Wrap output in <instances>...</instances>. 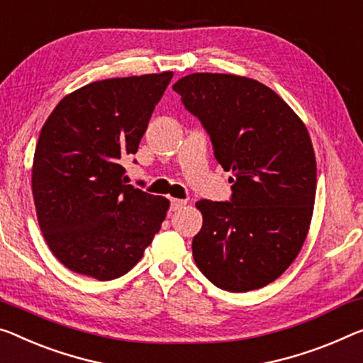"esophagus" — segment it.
Masks as SVG:
<instances>
[{
  "mask_svg": "<svg viewBox=\"0 0 363 363\" xmlns=\"http://www.w3.org/2000/svg\"><path fill=\"white\" fill-rule=\"evenodd\" d=\"M186 203H188L186 199H177V198H174V199L170 201V209L172 211H180L182 208H185Z\"/></svg>",
  "mask_w": 363,
  "mask_h": 363,
  "instance_id": "1",
  "label": "esophagus"
}]
</instances>
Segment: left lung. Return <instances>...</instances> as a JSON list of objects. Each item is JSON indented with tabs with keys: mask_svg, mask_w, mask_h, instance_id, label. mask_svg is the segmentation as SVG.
<instances>
[{
	"mask_svg": "<svg viewBox=\"0 0 363 363\" xmlns=\"http://www.w3.org/2000/svg\"><path fill=\"white\" fill-rule=\"evenodd\" d=\"M209 133L217 162L232 172L230 203L201 199L193 258L214 286L248 292L297 258L316 194L313 144L300 116L261 82L193 72L174 84Z\"/></svg>",
	"mask_w": 363,
	"mask_h": 363,
	"instance_id": "left-lung-1",
	"label": "left lung"
}]
</instances>
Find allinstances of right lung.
I'll use <instances>...</instances> for the list:
<instances>
[{"mask_svg":"<svg viewBox=\"0 0 363 363\" xmlns=\"http://www.w3.org/2000/svg\"><path fill=\"white\" fill-rule=\"evenodd\" d=\"M174 72L91 82L58 102L42 126L32 194L43 238L63 266L111 281L143 258L170 201L126 185L136 154Z\"/></svg>","mask_w":363,"mask_h":363,"instance_id":"add662e5","label":"right lung"}]
</instances>
